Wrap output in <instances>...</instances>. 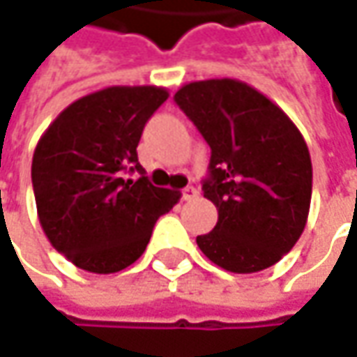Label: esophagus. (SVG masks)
Here are the masks:
<instances>
[{"instance_id":"34e87169","label":"esophagus","mask_w":357,"mask_h":357,"mask_svg":"<svg viewBox=\"0 0 357 357\" xmlns=\"http://www.w3.org/2000/svg\"><path fill=\"white\" fill-rule=\"evenodd\" d=\"M193 197H197V189L191 188V185L183 189V199H185V201H191Z\"/></svg>"}]
</instances>
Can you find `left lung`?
Instances as JSON below:
<instances>
[{"instance_id":"1","label":"left lung","mask_w":357,"mask_h":357,"mask_svg":"<svg viewBox=\"0 0 357 357\" xmlns=\"http://www.w3.org/2000/svg\"><path fill=\"white\" fill-rule=\"evenodd\" d=\"M174 99L211 146L203 195L219 220L197 236L201 252L232 273L278 264L311 209L312 164L301 130L280 105L232 77L189 82Z\"/></svg>"}]
</instances>
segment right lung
<instances>
[{"instance_id": "right-lung-1", "label": "right lung", "mask_w": 357, "mask_h": 357, "mask_svg": "<svg viewBox=\"0 0 357 357\" xmlns=\"http://www.w3.org/2000/svg\"><path fill=\"white\" fill-rule=\"evenodd\" d=\"M166 87L111 86L70 103L33 154L36 215L50 244L79 270L115 273L142 256L160 215L181 197L152 185L137 146ZM128 167L141 174L127 180Z\"/></svg>"}]
</instances>
